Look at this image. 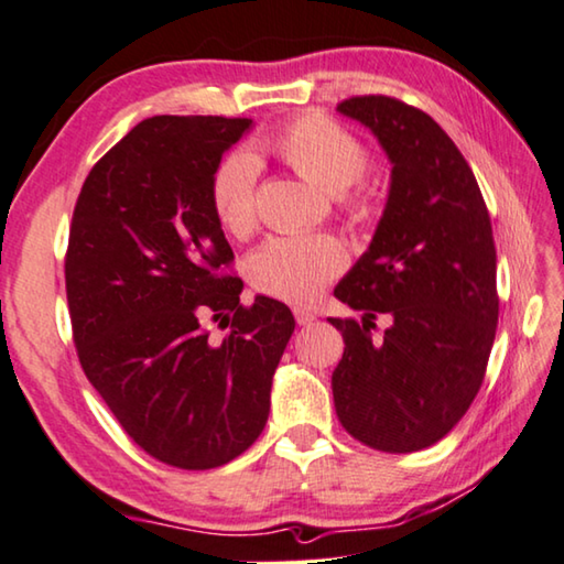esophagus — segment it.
<instances>
[{"label":"esophagus","mask_w":564,"mask_h":564,"mask_svg":"<svg viewBox=\"0 0 564 564\" xmlns=\"http://www.w3.org/2000/svg\"><path fill=\"white\" fill-rule=\"evenodd\" d=\"M293 316H296L301 326H308V324H314V321H316V311H311L306 306H296V308H293Z\"/></svg>","instance_id":"esophagus-1"}]
</instances>
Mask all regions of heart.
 <instances>
[{
  "instance_id": "b5f03b06",
  "label": "heart",
  "mask_w": 564,
  "mask_h": 564,
  "mask_svg": "<svg viewBox=\"0 0 564 564\" xmlns=\"http://www.w3.org/2000/svg\"><path fill=\"white\" fill-rule=\"evenodd\" d=\"M301 177L321 191L338 195L354 218L366 216L361 195L346 193L369 167L361 140L324 115H303L268 142ZM258 163L250 153H230L220 160L210 181V203L220 226L234 236H246L256 226ZM346 250L334 236H275L250 256L248 279L253 289L289 303H311L324 285L344 271Z\"/></svg>"
}]
</instances>
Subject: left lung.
<instances>
[{
	"label": "left lung",
	"mask_w": 564,
	"mask_h": 564,
	"mask_svg": "<svg viewBox=\"0 0 564 564\" xmlns=\"http://www.w3.org/2000/svg\"><path fill=\"white\" fill-rule=\"evenodd\" d=\"M391 163L381 220L334 296L361 311L328 318L344 336L330 387L338 422L379 452L436 444L467 414L495 344L497 250L475 173L426 112L394 97L336 107ZM390 326L377 339L372 321Z\"/></svg>",
	"instance_id": "1"
}]
</instances>
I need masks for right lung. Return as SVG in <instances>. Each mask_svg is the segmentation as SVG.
<instances>
[{"label": "right lung", "instance_id": "1", "mask_svg": "<svg viewBox=\"0 0 564 564\" xmlns=\"http://www.w3.org/2000/svg\"><path fill=\"white\" fill-rule=\"evenodd\" d=\"M248 118L158 115L89 170L65 261L79 364L150 457L213 469L268 422L271 383L296 328L285 303H240L243 281L210 203L220 158ZM227 318L220 345L204 330Z\"/></svg>", "mask_w": 564, "mask_h": 564}]
</instances>
